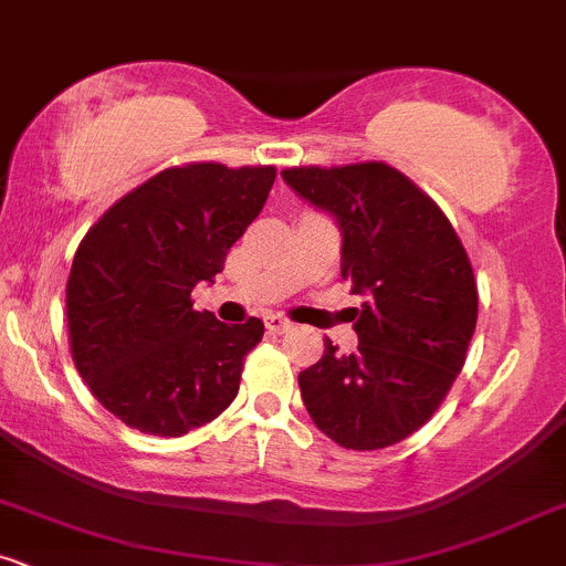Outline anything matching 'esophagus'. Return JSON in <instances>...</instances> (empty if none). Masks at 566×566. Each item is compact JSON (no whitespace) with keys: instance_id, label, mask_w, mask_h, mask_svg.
<instances>
[{"instance_id":"esophagus-1","label":"esophagus","mask_w":566,"mask_h":566,"mask_svg":"<svg viewBox=\"0 0 566 566\" xmlns=\"http://www.w3.org/2000/svg\"><path fill=\"white\" fill-rule=\"evenodd\" d=\"M266 329L272 334H283L285 329H291V321L283 318V315H266Z\"/></svg>"}]
</instances>
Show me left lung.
Returning <instances> with one entry per match:
<instances>
[{
  "mask_svg": "<svg viewBox=\"0 0 566 566\" xmlns=\"http://www.w3.org/2000/svg\"><path fill=\"white\" fill-rule=\"evenodd\" d=\"M296 197L337 221L339 272L361 307L358 345L300 373L315 427L350 451H378L429 421L461 373L478 321V289L446 212L380 161L285 169Z\"/></svg>",
  "mask_w": 566,
  "mask_h": 566,
  "instance_id": "8db88e82",
  "label": "left lung"
}]
</instances>
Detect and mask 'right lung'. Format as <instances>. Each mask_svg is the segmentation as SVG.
<instances>
[{"instance_id": "obj_1", "label": "right lung", "mask_w": 566, "mask_h": 566, "mask_svg": "<svg viewBox=\"0 0 566 566\" xmlns=\"http://www.w3.org/2000/svg\"><path fill=\"white\" fill-rule=\"evenodd\" d=\"M275 175L223 164L164 169L83 237L66 283L72 358L126 427L180 437L234 402L264 324H223L193 310L191 291L223 270Z\"/></svg>"}]
</instances>
